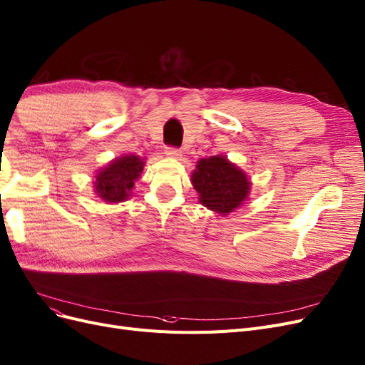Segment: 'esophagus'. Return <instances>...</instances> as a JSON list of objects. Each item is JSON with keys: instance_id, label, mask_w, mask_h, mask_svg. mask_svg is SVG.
I'll list each match as a JSON object with an SVG mask.
<instances>
[{"instance_id": "esophagus-1", "label": "esophagus", "mask_w": 365, "mask_h": 365, "mask_svg": "<svg viewBox=\"0 0 365 365\" xmlns=\"http://www.w3.org/2000/svg\"><path fill=\"white\" fill-rule=\"evenodd\" d=\"M165 155L167 156H171V158H179L182 156V150L179 147H165Z\"/></svg>"}]
</instances>
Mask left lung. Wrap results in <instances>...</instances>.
Segmentation results:
<instances>
[{"label": "left lung", "mask_w": 365, "mask_h": 365, "mask_svg": "<svg viewBox=\"0 0 365 365\" xmlns=\"http://www.w3.org/2000/svg\"><path fill=\"white\" fill-rule=\"evenodd\" d=\"M192 185L201 205L221 215L239 207L250 192V182L244 171L230 164L224 156L198 160L192 174Z\"/></svg>", "instance_id": "8db88e82"}]
</instances>
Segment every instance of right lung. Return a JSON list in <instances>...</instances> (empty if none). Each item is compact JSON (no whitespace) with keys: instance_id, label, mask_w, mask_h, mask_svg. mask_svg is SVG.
I'll return each mask as SVG.
<instances>
[{"instance_id":"obj_1","label":"right lung","mask_w":365,"mask_h":365,"mask_svg":"<svg viewBox=\"0 0 365 365\" xmlns=\"http://www.w3.org/2000/svg\"><path fill=\"white\" fill-rule=\"evenodd\" d=\"M144 162L138 156H123L118 158L110 165L103 168L98 175L94 187L98 195L110 203L125 201L129 195L135 180L140 178Z\"/></svg>"}]
</instances>
